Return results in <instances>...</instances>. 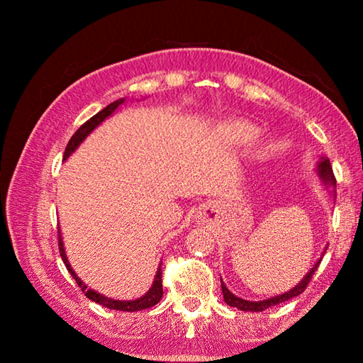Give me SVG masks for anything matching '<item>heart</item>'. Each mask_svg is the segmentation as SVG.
Segmentation results:
<instances>
[{"mask_svg":"<svg viewBox=\"0 0 363 363\" xmlns=\"http://www.w3.org/2000/svg\"><path fill=\"white\" fill-rule=\"evenodd\" d=\"M233 133H235V136H238V138H250V134H251V128L250 126H245V125H238V126H235L233 128Z\"/></svg>","mask_w":363,"mask_h":363,"instance_id":"b5f03b06","label":"heart"}]
</instances>
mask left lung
<instances>
[{
  "label": "left lung",
  "instance_id": "8db88e82",
  "mask_svg": "<svg viewBox=\"0 0 363 363\" xmlns=\"http://www.w3.org/2000/svg\"><path fill=\"white\" fill-rule=\"evenodd\" d=\"M318 174H320V177L323 179V182L327 184V186H331V187L336 186V177L333 174V169H331V164H330V160L328 158H323L322 162L318 163ZM318 264H320V261H317L315 266L312 267L309 272H307L306 277L301 280L299 284L293 288V290L286 291L284 294H279V296L264 299V301H245L242 298H237L235 294H232L229 290H227V286L224 285V281L220 280V288H223V296H224L225 304H229L232 307H237V309H240V311H250V312L266 311V309H269V307L284 303V301L291 299V298L298 296V294L303 293L306 288H307V285L311 284L312 275H314V272L317 270Z\"/></svg>",
  "mask_w": 363,
  "mask_h": 363
}]
</instances>
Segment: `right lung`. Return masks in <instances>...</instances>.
Returning a JSON list of instances; mask_svg holds the SVG:
<instances>
[{
  "label": "right lung",
  "mask_w": 363,
  "mask_h": 363,
  "mask_svg": "<svg viewBox=\"0 0 363 363\" xmlns=\"http://www.w3.org/2000/svg\"><path fill=\"white\" fill-rule=\"evenodd\" d=\"M125 102V99H118L112 104H108L106 108H102L99 113H96L94 116H91V118L83 123L82 126L78 128L75 131V134L70 138L69 144L65 147V152H64V160L70 155V153L77 149V147L83 143L84 138L88 136V134L94 130L96 126H99L101 123L107 118V116L112 115L116 108H118L121 104ZM59 253L60 257H62V261L65 264L67 270H69L70 275L75 281L78 284V286L82 288V291L84 293L86 298H89L91 301H94V303L101 304L104 307H108V309H113V311H123V312H134V311H143V309H149V307L158 304V301L162 299L163 296V280H162V267H158L157 270V275H155V280H153V285L149 291H147L143 298L139 299H134V301H118V299H112V298H107L104 296V294L97 293L94 290H89L88 286H86L79 277H77V274L73 272V269L70 267L69 261H67V256H65V251H64V243H62V238H60V232H59Z\"/></svg>",
  "instance_id": "right-lung-1"
}]
</instances>
